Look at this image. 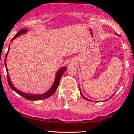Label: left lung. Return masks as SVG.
Instances as JSON below:
<instances>
[{
  "label": "left lung",
  "instance_id": "left-lung-1",
  "mask_svg": "<svg viewBox=\"0 0 134 134\" xmlns=\"http://www.w3.org/2000/svg\"><path fill=\"white\" fill-rule=\"evenodd\" d=\"M81 95H82V97H83V98H85V99H86V100H88V99H87V98H86V97H83V95H82V93H81Z\"/></svg>",
  "mask_w": 134,
  "mask_h": 134
}]
</instances>
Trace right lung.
I'll return each mask as SVG.
<instances>
[{
  "label": "right lung",
  "instance_id": "right-lung-1",
  "mask_svg": "<svg viewBox=\"0 0 134 134\" xmlns=\"http://www.w3.org/2000/svg\"><path fill=\"white\" fill-rule=\"evenodd\" d=\"M27 30L26 29H22L21 30L19 31L17 34H16L15 36L13 37L12 40H14L15 38H16L17 37L19 36L20 35L23 34H25ZM9 51V50H8ZM6 57H7V54L6 55V57H5V65H6V71H7V66H6ZM66 68L65 67H63V68L61 69L60 70L57 72L56 76V79H55L53 85H52V87L51 88V90L48 91V92L45 93L44 94H40V95H34V94H26V93H24L21 91H19L18 90H17L16 88H15L14 86L12 85V82H11L10 80H9V75H8V72H7V78H8V84L9 86V87L13 90V91H15L16 93H18L19 94L21 95L22 97H23L24 98H26V99L28 100H43V99H45V98H48L50 97L51 96H52V94H54L55 92H56V90H57L58 87L59 86V82H60V80L61 78H62V75H63V72L65 71Z\"/></svg>",
  "mask_w": 134,
  "mask_h": 134
}]
</instances>
